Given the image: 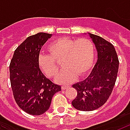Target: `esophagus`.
Segmentation results:
<instances>
[{
    "mask_svg": "<svg viewBox=\"0 0 130 130\" xmlns=\"http://www.w3.org/2000/svg\"><path fill=\"white\" fill-rule=\"evenodd\" d=\"M69 87H70V86H62V90H65V89H67Z\"/></svg>",
    "mask_w": 130,
    "mask_h": 130,
    "instance_id": "obj_1",
    "label": "esophagus"
}]
</instances>
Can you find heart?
I'll list each match as a JSON object with an SVG mask.
<instances>
[{
	"label": "heart",
	"mask_w": 130,
	"mask_h": 130,
	"mask_svg": "<svg viewBox=\"0 0 130 130\" xmlns=\"http://www.w3.org/2000/svg\"><path fill=\"white\" fill-rule=\"evenodd\" d=\"M49 55L42 54L39 58L41 70L48 76L55 77L59 73V67L56 60L64 58V70L58 82L69 84L79 76L87 74L93 66L95 58V46L88 39L71 40L59 38L53 41L47 47Z\"/></svg>",
	"instance_id": "obj_1"
}]
</instances>
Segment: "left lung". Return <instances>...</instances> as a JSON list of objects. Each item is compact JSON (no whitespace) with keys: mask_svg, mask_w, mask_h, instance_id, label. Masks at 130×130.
<instances>
[{"mask_svg":"<svg viewBox=\"0 0 130 130\" xmlns=\"http://www.w3.org/2000/svg\"><path fill=\"white\" fill-rule=\"evenodd\" d=\"M88 34L95 46L98 60L90 75L72 86L77 91V95L72 104L83 111H94L107 101L114 87L119 66L113 44L100 36Z\"/></svg>","mask_w":130,"mask_h":130,"instance_id":"8db88e82","label":"left lung"}]
</instances>
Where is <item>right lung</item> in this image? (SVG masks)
Returning <instances> with one entry per match:
<instances>
[{"label":"right lung","mask_w":130,"mask_h":130,"mask_svg":"<svg viewBox=\"0 0 130 130\" xmlns=\"http://www.w3.org/2000/svg\"><path fill=\"white\" fill-rule=\"evenodd\" d=\"M51 36L38 32L27 37L16 48L10 62V83L14 100L23 111L32 116L45 113L54 94L61 90V86L46 78L39 66L40 50Z\"/></svg>","instance_id":"obj_1"}]
</instances>
